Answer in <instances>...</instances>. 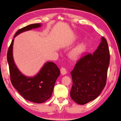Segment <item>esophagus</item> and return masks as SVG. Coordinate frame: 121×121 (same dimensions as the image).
Returning a JSON list of instances; mask_svg holds the SVG:
<instances>
[{
    "label": "esophagus",
    "mask_w": 121,
    "mask_h": 121,
    "mask_svg": "<svg viewBox=\"0 0 121 121\" xmlns=\"http://www.w3.org/2000/svg\"><path fill=\"white\" fill-rule=\"evenodd\" d=\"M60 72L61 73H62V75H65L66 74L67 72V69H65V68L64 67H61L60 69Z\"/></svg>",
    "instance_id": "34e87169"
}]
</instances>
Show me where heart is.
I'll return each mask as SVG.
<instances>
[{"label": "heart", "instance_id": "heart-1", "mask_svg": "<svg viewBox=\"0 0 121 121\" xmlns=\"http://www.w3.org/2000/svg\"><path fill=\"white\" fill-rule=\"evenodd\" d=\"M86 48V45L85 43L79 44L71 51L70 56L72 58H76L79 57V56H80L82 54H83L85 52Z\"/></svg>", "mask_w": 121, "mask_h": 121}]
</instances>
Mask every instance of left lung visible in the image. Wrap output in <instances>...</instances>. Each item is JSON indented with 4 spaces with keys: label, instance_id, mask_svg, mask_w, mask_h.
<instances>
[{
    "label": "left lung",
    "instance_id": "obj_1",
    "mask_svg": "<svg viewBox=\"0 0 121 121\" xmlns=\"http://www.w3.org/2000/svg\"><path fill=\"white\" fill-rule=\"evenodd\" d=\"M110 54L108 45L104 37L93 54L88 53L76 62L71 72L72 86L71 99L79 105L95 100L105 86Z\"/></svg>",
    "mask_w": 121,
    "mask_h": 121
}]
</instances>
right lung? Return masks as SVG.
<instances>
[{"label": "right lung", "instance_id": "add662e5", "mask_svg": "<svg viewBox=\"0 0 121 121\" xmlns=\"http://www.w3.org/2000/svg\"><path fill=\"white\" fill-rule=\"evenodd\" d=\"M40 26V24H33L24 27L17 31L14 37L20 33ZM13 39L8 48L7 55L11 83L26 100L38 104L44 103L52 96L55 83L60 75V70L54 63L48 62L35 77L28 78L24 76L18 71L13 59Z\"/></svg>", "mask_w": 121, "mask_h": 121}]
</instances>
